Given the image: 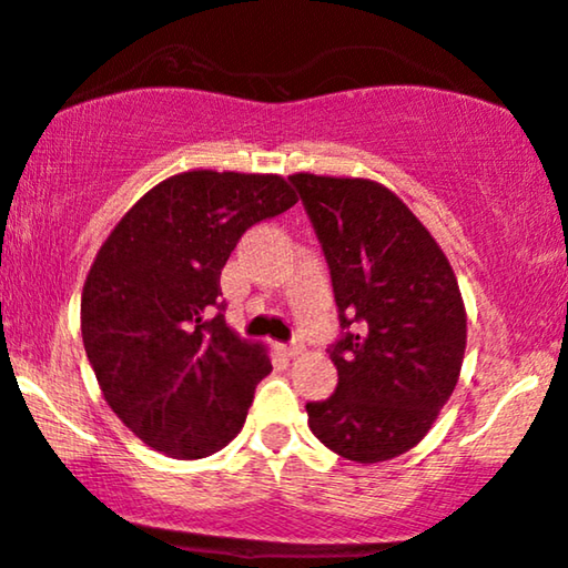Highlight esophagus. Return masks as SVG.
<instances>
[{
	"instance_id": "obj_1",
	"label": "esophagus",
	"mask_w": 568,
	"mask_h": 568,
	"mask_svg": "<svg viewBox=\"0 0 568 568\" xmlns=\"http://www.w3.org/2000/svg\"><path fill=\"white\" fill-rule=\"evenodd\" d=\"M283 354H285V357H298V354H304V344H298V341H293V344L283 346Z\"/></svg>"
}]
</instances>
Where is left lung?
Wrapping results in <instances>:
<instances>
[{
    "label": "left lung",
    "instance_id": "left-lung-1",
    "mask_svg": "<svg viewBox=\"0 0 568 568\" xmlns=\"http://www.w3.org/2000/svg\"><path fill=\"white\" fill-rule=\"evenodd\" d=\"M331 266L341 327L336 394L310 428L354 463L405 455L432 432L460 378L466 306L432 232L396 193L359 176L291 174Z\"/></svg>",
    "mask_w": 568,
    "mask_h": 568
}]
</instances>
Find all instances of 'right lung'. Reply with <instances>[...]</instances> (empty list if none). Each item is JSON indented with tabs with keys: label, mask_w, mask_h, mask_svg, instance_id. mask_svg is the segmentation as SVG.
I'll return each instance as SVG.
<instances>
[{
	"label": "right lung",
	"mask_w": 568,
	"mask_h": 568,
	"mask_svg": "<svg viewBox=\"0 0 568 568\" xmlns=\"http://www.w3.org/2000/svg\"><path fill=\"white\" fill-rule=\"evenodd\" d=\"M296 201L280 174L193 169L148 190L100 245L81 338L105 402L148 447L197 460L241 434L272 362L214 314L219 277L245 230Z\"/></svg>",
	"instance_id": "obj_1"
}]
</instances>
